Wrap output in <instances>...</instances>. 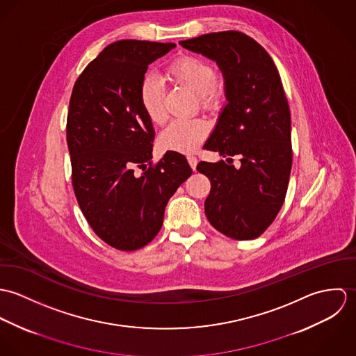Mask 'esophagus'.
Here are the masks:
<instances>
[{
  "instance_id": "obj_1",
  "label": "esophagus",
  "mask_w": 356,
  "mask_h": 356,
  "mask_svg": "<svg viewBox=\"0 0 356 356\" xmlns=\"http://www.w3.org/2000/svg\"><path fill=\"white\" fill-rule=\"evenodd\" d=\"M188 163L191 164V167L193 168V170H196V165H197V157L196 156H193V154H188Z\"/></svg>"
}]
</instances>
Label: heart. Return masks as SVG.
I'll return each instance as SVG.
<instances>
[{
  "label": "heart",
  "mask_w": 356,
  "mask_h": 356,
  "mask_svg": "<svg viewBox=\"0 0 356 356\" xmlns=\"http://www.w3.org/2000/svg\"><path fill=\"white\" fill-rule=\"evenodd\" d=\"M165 78L199 96L205 108L216 106L220 100V95L216 90V71L205 60L181 56L170 64ZM140 100L153 123H161L165 119L163 90L154 78H145L141 83ZM208 131L209 126L204 120L172 122L161 133L160 145L165 151L192 152L203 143Z\"/></svg>",
  "instance_id": "b5f03b06"
}]
</instances>
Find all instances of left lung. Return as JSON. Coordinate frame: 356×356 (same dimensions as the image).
Segmentation results:
<instances>
[{"label": "left lung", "mask_w": 356, "mask_h": 356, "mask_svg": "<svg viewBox=\"0 0 356 356\" xmlns=\"http://www.w3.org/2000/svg\"><path fill=\"white\" fill-rule=\"evenodd\" d=\"M219 67L226 104L205 148L240 165L200 161L211 181L204 203L209 223L234 240L259 237L280 212L292 168L291 111L278 70L254 40L240 31L204 34L179 42Z\"/></svg>", "instance_id": "8db88e82"}]
</instances>
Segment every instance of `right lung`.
Segmentation results:
<instances>
[{
	"mask_svg": "<svg viewBox=\"0 0 356 356\" xmlns=\"http://www.w3.org/2000/svg\"><path fill=\"white\" fill-rule=\"evenodd\" d=\"M175 44L122 40L76 79L67 116L72 186L95 233L120 251L151 243L164 209L192 175L186 157L167 151L152 165L154 138L140 88L148 65Z\"/></svg>",
	"mask_w": 356,
	"mask_h": 356,
	"instance_id": "add662e5",
	"label": "right lung"
}]
</instances>
